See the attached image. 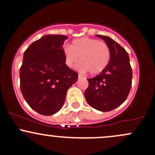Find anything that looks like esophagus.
I'll use <instances>...</instances> for the list:
<instances>
[{"mask_svg":"<svg viewBox=\"0 0 155 155\" xmlns=\"http://www.w3.org/2000/svg\"><path fill=\"white\" fill-rule=\"evenodd\" d=\"M83 76L82 74H79V78H82Z\"/></svg>","mask_w":155,"mask_h":155,"instance_id":"34e87169","label":"esophagus"}]
</instances>
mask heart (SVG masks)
<instances>
[{
	"label": "heart",
	"mask_w": 155,
	"mask_h": 155,
	"mask_svg": "<svg viewBox=\"0 0 155 155\" xmlns=\"http://www.w3.org/2000/svg\"><path fill=\"white\" fill-rule=\"evenodd\" d=\"M64 61L68 68H73L79 60V69L89 71L91 74H98L108 65L110 51L106 43L96 38L82 37L75 39L71 46L64 47Z\"/></svg>",
	"instance_id": "obj_1"
}]
</instances>
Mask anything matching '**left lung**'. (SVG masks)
Here are the masks:
<instances>
[{"label": "left lung", "instance_id": "obj_1", "mask_svg": "<svg viewBox=\"0 0 155 155\" xmlns=\"http://www.w3.org/2000/svg\"><path fill=\"white\" fill-rule=\"evenodd\" d=\"M105 41L110 51L109 64L95 77L87 79L84 97L89 105L100 111H110L125 102L132 83L129 56L123 47L110 37L97 35Z\"/></svg>", "mask_w": 155, "mask_h": 155}]
</instances>
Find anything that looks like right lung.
<instances>
[{
  "instance_id": "obj_1",
  "label": "right lung",
  "mask_w": 155,
  "mask_h": 155,
  "mask_svg": "<svg viewBox=\"0 0 155 155\" xmlns=\"http://www.w3.org/2000/svg\"><path fill=\"white\" fill-rule=\"evenodd\" d=\"M67 38L63 35H44L24 53L21 91L31 108L45 116L62 107L67 91L78 79V73L65 64L62 45Z\"/></svg>"
}]
</instances>
